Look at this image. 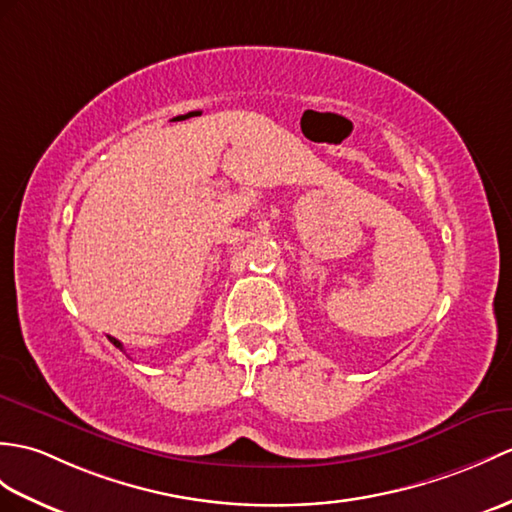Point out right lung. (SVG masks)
<instances>
[{"label": "right lung", "mask_w": 512, "mask_h": 512, "mask_svg": "<svg viewBox=\"0 0 512 512\" xmlns=\"http://www.w3.org/2000/svg\"><path fill=\"white\" fill-rule=\"evenodd\" d=\"M109 340H111V342L115 344V347H117V349H122V351H124V347H122V342H120V340H115V338H111V336H109Z\"/></svg>", "instance_id": "right-lung-1"}]
</instances>
